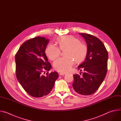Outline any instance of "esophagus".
I'll list each match as a JSON object with an SVG mask.
<instances>
[{
    "label": "esophagus",
    "instance_id": "1",
    "mask_svg": "<svg viewBox=\"0 0 121 121\" xmlns=\"http://www.w3.org/2000/svg\"><path fill=\"white\" fill-rule=\"evenodd\" d=\"M65 74H66L65 73H63V72H60V73H59V75H60V76L65 75Z\"/></svg>",
    "mask_w": 121,
    "mask_h": 121
}]
</instances>
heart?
<instances>
[{
	"label": "heart",
	"instance_id": "b5f03b06",
	"mask_svg": "<svg viewBox=\"0 0 121 121\" xmlns=\"http://www.w3.org/2000/svg\"><path fill=\"white\" fill-rule=\"evenodd\" d=\"M58 47L49 44L45 48L46 56L51 60H54L60 55L61 51H64L65 57L56 60L53 64L54 69L59 72H66L77 63L82 62L88 53V47L85 43L72 35H64L57 38Z\"/></svg>",
	"mask_w": 121,
	"mask_h": 121
}]
</instances>
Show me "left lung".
I'll return each instance as SVG.
<instances>
[{
  "label": "left lung",
  "mask_w": 121,
  "mask_h": 121,
  "mask_svg": "<svg viewBox=\"0 0 121 121\" xmlns=\"http://www.w3.org/2000/svg\"><path fill=\"white\" fill-rule=\"evenodd\" d=\"M79 34L87 44L88 53L85 60L78 66V69H83L84 72H81L82 77L78 74L73 75L72 86L76 92L90 95L98 90L105 78L108 54L104 45L97 37L88 33Z\"/></svg>",
  "instance_id": "left-lung-1"
}]
</instances>
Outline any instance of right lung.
Wrapping results in <instances>:
<instances>
[{"mask_svg":"<svg viewBox=\"0 0 121 121\" xmlns=\"http://www.w3.org/2000/svg\"><path fill=\"white\" fill-rule=\"evenodd\" d=\"M49 42L44 37L31 38L22 44L15 56L17 78L27 93L35 98L49 94L58 77L57 72L43 75L52 67L45 53Z\"/></svg>","mask_w":121,"mask_h":121,"instance_id":"add662e5","label":"right lung"}]
</instances>
